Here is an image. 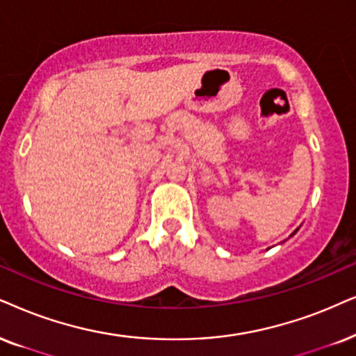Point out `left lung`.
I'll list each match as a JSON object with an SVG mask.
<instances>
[{
  "mask_svg": "<svg viewBox=\"0 0 356 356\" xmlns=\"http://www.w3.org/2000/svg\"><path fill=\"white\" fill-rule=\"evenodd\" d=\"M298 230H299V228H298ZM298 230H296V232H298ZM296 232H294V233H296ZM294 233H292V235H294Z\"/></svg>",
  "mask_w": 356,
  "mask_h": 356,
  "instance_id": "left-lung-1",
  "label": "left lung"
}]
</instances>
